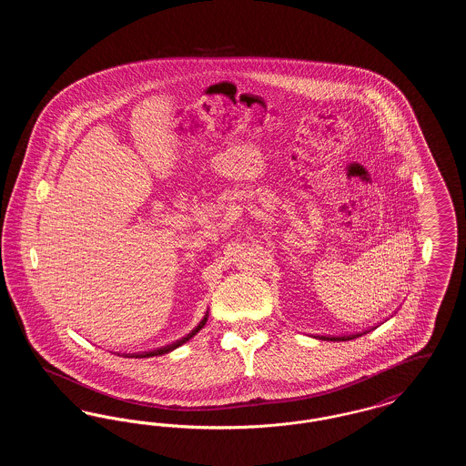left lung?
Wrapping results in <instances>:
<instances>
[{
	"label": "left lung",
	"mask_w": 466,
	"mask_h": 466,
	"mask_svg": "<svg viewBox=\"0 0 466 466\" xmlns=\"http://www.w3.org/2000/svg\"><path fill=\"white\" fill-rule=\"evenodd\" d=\"M369 332V330H367ZM363 332V333H367ZM363 333H353V335H340V337H333V335H314L316 339H321V340H351V339H356V337H361Z\"/></svg>",
	"instance_id": "8db88e82"
}]
</instances>
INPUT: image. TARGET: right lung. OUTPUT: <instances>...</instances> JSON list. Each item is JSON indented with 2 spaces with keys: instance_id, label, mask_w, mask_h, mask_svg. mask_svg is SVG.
<instances>
[{
  "instance_id": "1",
  "label": "right lung",
  "mask_w": 466,
  "mask_h": 466,
  "mask_svg": "<svg viewBox=\"0 0 466 466\" xmlns=\"http://www.w3.org/2000/svg\"><path fill=\"white\" fill-rule=\"evenodd\" d=\"M206 321H208V312H206V316L200 319L199 325L192 330V332L188 333V335H185V337H181L179 340L177 342H173V344H167V346H164V348H158V350H154V351H147V353H133V355H127V358H152V356H160L166 355V353H169V351H173V350H177L179 348L181 344H185V342H188L196 333L199 332L200 329L206 325Z\"/></svg>"
}]
</instances>
